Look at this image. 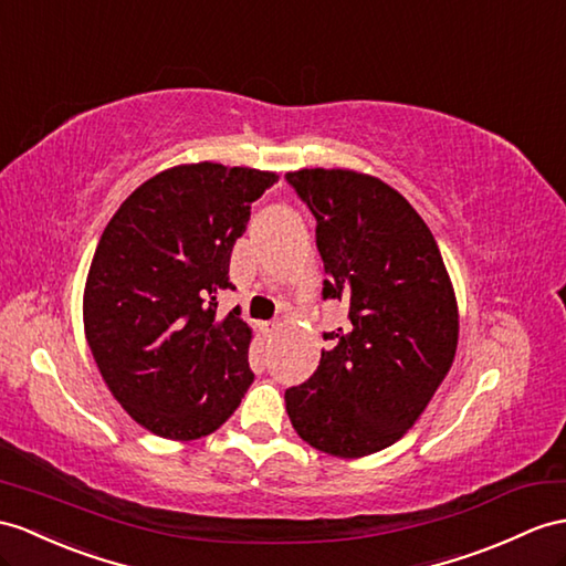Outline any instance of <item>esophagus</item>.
Masks as SVG:
<instances>
[{
    "mask_svg": "<svg viewBox=\"0 0 566 566\" xmlns=\"http://www.w3.org/2000/svg\"><path fill=\"white\" fill-rule=\"evenodd\" d=\"M275 328H279V322H264V324H261V334H264V336H271Z\"/></svg>",
    "mask_w": 566,
    "mask_h": 566,
    "instance_id": "1",
    "label": "esophagus"
}]
</instances>
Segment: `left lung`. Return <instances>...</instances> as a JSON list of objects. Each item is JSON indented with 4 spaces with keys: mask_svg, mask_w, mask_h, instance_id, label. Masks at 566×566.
Instances as JSON below:
<instances>
[{
    "mask_svg": "<svg viewBox=\"0 0 566 566\" xmlns=\"http://www.w3.org/2000/svg\"><path fill=\"white\" fill-rule=\"evenodd\" d=\"M285 179L316 218L322 295L348 307V324L324 334L334 348L285 391V410L310 447L360 459L398 442L444 381L457 295L430 228L387 182L324 168Z\"/></svg>",
    "mask_w": 566,
    "mask_h": 566,
    "instance_id": "obj_1",
    "label": "left lung"
}]
</instances>
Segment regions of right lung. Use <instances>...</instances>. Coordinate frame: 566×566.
<instances>
[{"label": "right lung", "mask_w": 566, "mask_h": 566, "mask_svg": "<svg viewBox=\"0 0 566 566\" xmlns=\"http://www.w3.org/2000/svg\"><path fill=\"white\" fill-rule=\"evenodd\" d=\"M275 172L191 163L134 189L95 247L86 340L107 389L163 439L216 432L244 398L252 328L218 314L230 254Z\"/></svg>", "instance_id": "1"}]
</instances>
